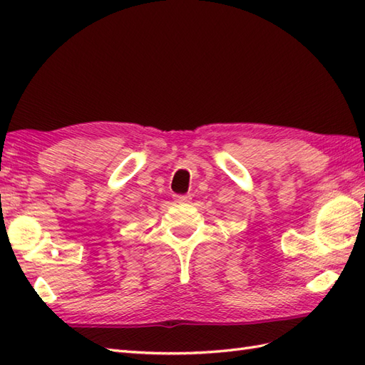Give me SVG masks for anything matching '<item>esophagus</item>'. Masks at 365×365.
Instances as JSON below:
<instances>
[{"mask_svg": "<svg viewBox=\"0 0 365 365\" xmlns=\"http://www.w3.org/2000/svg\"><path fill=\"white\" fill-rule=\"evenodd\" d=\"M179 202H191V194H185V196H175Z\"/></svg>", "mask_w": 365, "mask_h": 365, "instance_id": "1", "label": "esophagus"}]
</instances>
